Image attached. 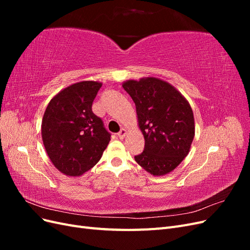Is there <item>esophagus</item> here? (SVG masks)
<instances>
[{
	"label": "esophagus",
	"instance_id": "obj_1",
	"mask_svg": "<svg viewBox=\"0 0 250 250\" xmlns=\"http://www.w3.org/2000/svg\"><path fill=\"white\" fill-rule=\"evenodd\" d=\"M126 134H127V130L125 129V128H122V129H121L120 132L118 133V137L120 139H124L126 137Z\"/></svg>",
	"mask_w": 250,
	"mask_h": 250
}]
</instances>
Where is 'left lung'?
Segmentation results:
<instances>
[{
  "label": "left lung",
  "mask_w": 250,
  "mask_h": 250,
  "mask_svg": "<svg viewBox=\"0 0 250 250\" xmlns=\"http://www.w3.org/2000/svg\"><path fill=\"white\" fill-rule=\"evenodd\" d=\"M122 86L135 104L145 139L144 151L134 160L153 176L166 175L190 152L195 135L191 105L170 83L155 77L127 80Z\"/></svg>",
  "instance_id": "1"
}]
</instances>
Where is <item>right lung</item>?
Wrapping results in <instances>:
<instances>
[{"label":"right lung","mask_w":250,"mask_h":250,"mask_svg":"<svg viewBox=\"0 0 250 250\" xmlns=\"http://www.w3.org/2000/svg\"><path fill=\"white\" fill-rule=\"evenodd\" d=\"M102 86L81 81L52 98L42 121L44 149L55 168L66 176L82 175L100 161L110 141L102 120L92 110Z\"/></svg>","instance_id":"obj_1"}]
</instances>
